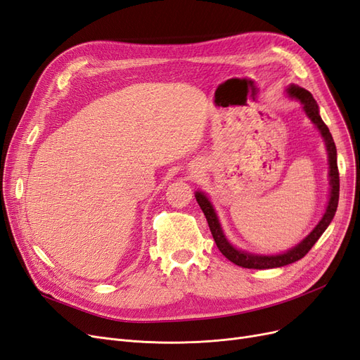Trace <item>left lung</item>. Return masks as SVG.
Wrapping results in <instances>:
<instances>
[{"label":"left lung","instance_id":"1","mask_svg":"<svg viewBox=\"0 0 360 360\" xmlns=\"http://www.w3.org/2000/svg\"><path fill=\"white\" fill-rule=\"evenodd\" d=\"M288 96L292 98L299 100L302 103L304 110L307 113V117L312 121L317 129L320 130L321 137L324 139V143H326L328 149V157H329V179H330V197H329V203L326 207V212H324L323 218L320 219V223L316 226V229L311 231V233L300 242L292 250H288L284 254H275V256H257V254H251L247 251H240L235 248L231 243L227 240V238L223 233L221 224L218 221V217L215 214V210L212 203L207 199L206 194L202 191H195V200L202 207V211L206 217V221L210 224L211 233L214 236V240L217 243L218 250L221 251L223 256L229 259L230 262H233L238 266H242V268H248V269H272V268H281V266L295 263L297 260L307 256V252L314 247V243L319 240V238L323 235V231L328 229L330 221L335 217L336 207H338V199H340V172H338V165H336V146L332 139V134L328 129V125L323 122L319 113V106L317 101L312 97L309 91L296 86V85H290L287 88Z\"/></svg>","mask_w":360,"mask_h":360}]
</instances>
